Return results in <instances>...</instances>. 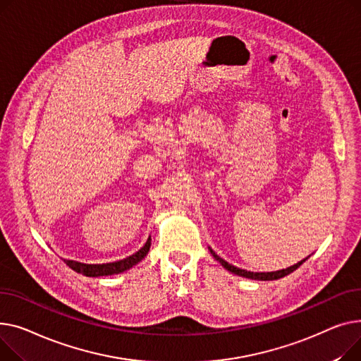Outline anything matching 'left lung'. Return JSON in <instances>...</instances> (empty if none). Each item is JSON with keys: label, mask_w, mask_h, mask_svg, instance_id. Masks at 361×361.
<instances>
[{"label": "left lung", "mask_w": 361, "mask_h": 361, "mask_svg": "<svg viewBox=\"0 0 361 361\" xmlns=\"http://www.w3.org/2000/svg\"><path fill=\"white\" fill-rule=\"evenodd\" d=\"M209 252H211V255H213L227 271H230V272H233V274H238V275H240V277H245V279H252V280H261V281H271V280H279V279H283V277H286V275H288L290 272H293L294 269H298L306 259H303V261H300V262H298L295 265H293V267H288V268H286V269H280V271H272V272H250V271H246V269H240V268H238V267H235V265H231V264H228V262H226L224 259H221L217 253L213 250V249H209Z\"/></svg>", "instance_id": "8db88e82"}]
</instances>
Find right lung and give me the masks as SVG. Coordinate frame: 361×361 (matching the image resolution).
<instances>
[{
    "label": "right lung",
    "mask_w": 361,
    "mask_h": 361,
    "mask_svg": "<svg viewBox=\"0 0 361 361\" xmlns=\"http://www.w3.org/2000/svg\"><path fill=\"white\" fill-rule=\"evenodd\" d=\"M150 245H152V239L148 238L145 245L135 252L134 255L116 261V262H111V264H97V265H92V264H81V262H75V261H66V262L71 269H74L75 272H80L86 277H102V275H112V274H119L123 272L126 269H130L131 267H134L135 264H138L147 253L150 250Z\"/></svg>",
    "instance_id": "add662e5"
}]
</instances>
